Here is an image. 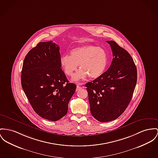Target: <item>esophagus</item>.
Returning a JSON list of instances; mask_svg holds the SVG:
<instances>
[{"label":"esophagus","instance_id":"obj_1","mask_svg":"<svg viewBox=\"0 0 158 158\" xmlns=\"http://www.w3.org/2000/svg\"><path fill=\"white\" fill-rule=\"evenodd\" d=\"M81 89V87H80L79 85H77V89H76V91H78V90H79L80 89Z\"/></svg>","mask_w":158,"mask_h":158}]
</instances>
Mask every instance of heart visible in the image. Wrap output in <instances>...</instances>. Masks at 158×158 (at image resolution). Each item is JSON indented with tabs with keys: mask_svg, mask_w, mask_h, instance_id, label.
Wrapping results in <instances>:
<instances>
[{
	"mask_svg": "<svg viewBox=\"0 0 158 158\" xmlns=\"http://www.w3.org/2000/svg\"><path fill=\"white\" fill-rule=\"evenodd\" d=\"M64 74L72 76L78 68L80 70L74 75L73 81H79L88 76L90 78L101 77L108 64V54L105 50L94 45L76 47L68 54L63 55L60 60Z\"/></svg>",
	"mask_w": 158,
	"mask_h": 158,
	"instance_id": "obj_1",
	"label": "heart"
}]
</instances>
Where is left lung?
<instances>
[{
	"label": "left lung",
	"instance_id": "1",
	"mask_svg": "<svg viewBox=\"0 0 158 158\" xmlns=\"http://www.w3.org/2000/svg\"><path fill=\"white\" fill-rule=\"evenodd\" d=\"M113 59L101 77L85 84L92 115L101 122L114 120L130 103L137 84L136 66L129 53L113 41H106Z\"/></svg>",
	"mask_w": 158,
	"mask_h": 158
}]
</instances>
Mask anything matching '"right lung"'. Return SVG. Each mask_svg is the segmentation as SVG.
<instances>
[{"label": "right lung", "mask_w": 158, "mask_h": 158, "mask_svg": "<svg viewBox=\"0 0 158 158\" xmlns=\"http://www.w3.org/2000/svg\"><path fill=\"white\" fill-rule=\"evenodd\" d=\"M60 58L55 42H41L27 54L23 64V89L35 113L50 121L67 114L76 89L61 69Z\"/></svg>", "instance_id": "right-lung-1"}]
</instances>
